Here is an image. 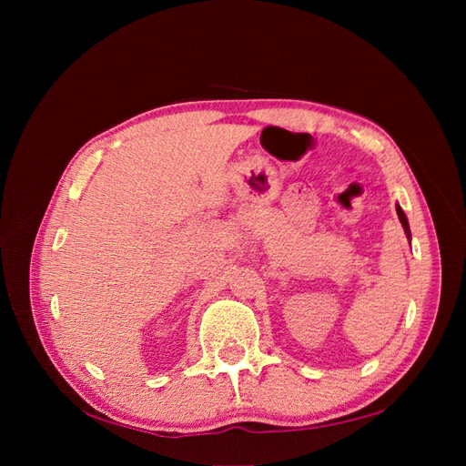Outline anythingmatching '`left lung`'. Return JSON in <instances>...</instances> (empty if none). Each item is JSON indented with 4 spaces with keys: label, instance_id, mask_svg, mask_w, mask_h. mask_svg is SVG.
<instances>
[{
    "label": "left lung",
    "instance_id": "obj_1",
    "mask_svg": "<svg viewBox=\"0 0 466 466\" xmlns=\"http://www.w3.org/2000/svg\"><path fill=\"white\" fill-rule=\"evenodd\" d=\"M397 214H399V219H400L402 228H404V231H406V237L410 238V228H408V219H406V216H404V211H402L400 206H397Z\"/></svg>",
    "mask_w": 466,
    "mask_h": 466
}]
</instances>
